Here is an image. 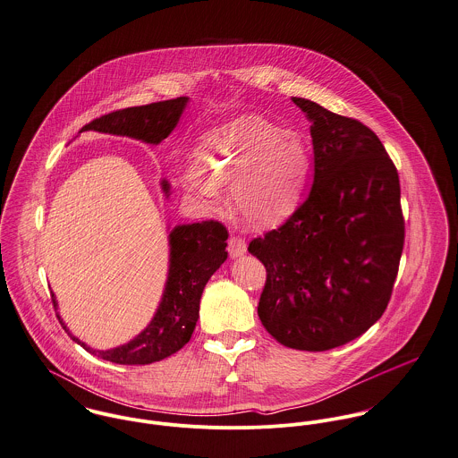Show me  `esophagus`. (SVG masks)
Instances as JSON below:
<instances>
[{
	"instance_id": "obj_1",
	"label": "esophagus",
	"mask_w": 458,
	"mask_h": 458,
	"mask_svg": "<svg viewBox=\"0 0 458 458\" xmlns=\"http://www.w3.org/2000/svg\"><path fill=\"white\" fill-rule=\"evenodd\" d=\"M246 251H248V242H246V239L237 237V235L230 237V242H228V253H230V257H232V259L242 257Z\"/></svg>"
}]
</instances>
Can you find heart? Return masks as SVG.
<instances>
[{"label": "heart", "mask_w": 458, "mask_h": 458, "mask_svg": "<svg viewBox=\"0 0 458 458\" xmlns=\"http://www.w3.org/2000/svg\"><path fill=\"white\" fill-rule=\"evenodd\" d=\"M308 168V147L297 132L244 114L201 136L196 170L187 172L185 185L199 199L216 203L217 185L232 183L239 214L251 225L269 226L295 208Z\"/></svg>", "instance_id": "obj_1"}]
</instances>
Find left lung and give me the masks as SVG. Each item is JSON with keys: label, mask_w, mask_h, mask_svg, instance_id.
Instances as JSON below:
<instances>
[{"label": "left lung", "mask_w": 458, "mask_h": 458, "mask_svg": "<svg viewBox=\"0 0 458 458\" xmlns=\"http://www.w3.org/2000/svg\"><path fill=\"white\" fill-rule=\"evenodd\" d=\"M311 122L313 183L276 230L250 242L267 271L259 317L281 345L322 352L386 311L405 239L398 172L356 118L292 97Z\"/></svg>", "instance_id": "left-lung-1"}]
</instances>
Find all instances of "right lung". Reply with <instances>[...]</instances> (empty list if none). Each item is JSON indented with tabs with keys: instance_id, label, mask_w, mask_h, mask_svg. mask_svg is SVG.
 Segmentation results:
<instances>
[{
	"instance_id": "add662e5",
	"label": "right lung",
	"mask_w": 458,
	"mask_h": 458,
	"mask_svg": "<svg viewBox=\"0 0 458 458\" xmlns=\"http://www.w3.org/2000/svg\"><path fill=\"white\" fill-rule=\"evenodd\" d=\"M187 97L152 102L147 106L125 107L87 123L83 131H97L116 136H129L157 145L179 123ZM163 191L170 192V183L163 181ZM228 230L219 221H201L175 226L170 233V271L161 304L152 322L134 340L111 351H93L80 338L72 336L56 313L67 335L93 356L116 365H150L161 361L191 340L198 322L199 299L210 276L226 260ZM53 306L58 302L51 293Z\"/></svg>"
}]
</instances>
